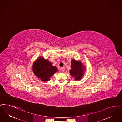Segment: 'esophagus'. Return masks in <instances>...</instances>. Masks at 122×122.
<instances>
[{"mask_svg":"<svg viewBox=\"0 0 122 122\" xmlns=\"http://www.w3.org/2000/svg\"><path fill=\"white\" fill-rule=\"evenodd\" d=\"M61 70L62 71V72H64V71H65L64 67H61Z\"/></svg>","mask_w":122,"mask_h":122,"instance_id":"1","label":"esophagus"}]
</instances>
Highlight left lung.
I'll list each match as a JSON object with an SVG mask.
<instances>
[{
	"label": "left lung",
	"mask_w": 122,
	"mask_h": 122,
	"mask_svg": "<svg viewBox=\"0 0 122 122\" xmlns=\"http://www.w3.org/2000/svg\"><path fill=\"white\" fill-rule=\"evenodd\" d=\"M71 68L69 73L74 78V80H80L84 75V72L85 70L84 66H83L80 61L73 59L71 61Z\"/></svg>",
	"instance_id": "1"
}]
</instances>
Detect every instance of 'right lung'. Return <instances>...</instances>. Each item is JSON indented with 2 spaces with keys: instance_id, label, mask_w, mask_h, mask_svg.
Segmentation results:
<instances>
[{
  "instance_id": "right-lung-1",
  "label": "right lung",
  "mask_w": 122,
  "mask_h": 122,
  "mask_svg": "<svg viewBox=\"0 0 122 122\" xmlns=\"http://www.w3.org/2000/svg\"><path fill=\"white\" fill-rule=\"evenodd\" d=\"M32 69L35 75L44 82L49 81L51 77L58 71L56 67L53 66L52 63L42 57L34 62Z\"/></svg>"
}]
</instances>
